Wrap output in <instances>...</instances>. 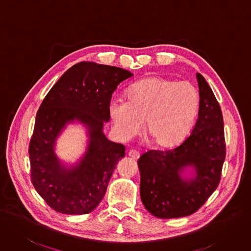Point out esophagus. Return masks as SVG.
<instances>
[{
    "instance_id": "esophagus-1",
    "label": "esophagus",
    "mask_w": 251,
    "mask_h": 251,
    "mask_svg": "<svg viewBox=\"0 0 251 251\" xmlns=\"http://www.w3.org/2000/svg\"><path fill=\"white\" fill-rule=\"evenodd\" d=\"M128 156L129 157H131L132 159H134V160H137L138 158H140V153H138L136 150H129L128 151Z\"/></svg>"
}]
</instances>
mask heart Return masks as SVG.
Masks as SVG:
<instances>
[{"label":"heart","instance_id":"b5f03b06","mask_svg":"<svg viewBox=\"0 0 251 251\" xmlns=\"http://www.w3.org/2000/svg\"><path fill=\"white\" fill-rule=\"evenodd\" d=\"M200 106L198 89L189 81L150 76L127 91V100L113 99L109 115L115 132L127 141L146 130L160 148L179 144L187 135Z\"/></svg>","mask_w":251,"mask_h":251}]
</instances>
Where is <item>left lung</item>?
Segmentation results:
<instances>
[{
  "instance_id": "8db88e82",
  "label": "left lung",
  "mask_w": 251,
  "mask_h": 251,
  "mask_svg": "<svg viewBox=\"0 0 251 251\" xmlns=\"http://www.w3.org/2000/svg\"><path fill=\"white\" fill-rule=\"evenodd\" d=\"M199 117L192 132L168 151L151 150L137 160L141 199L158 218L193 214L217 188L226 158L224 119L207 80L197 73Z\"/></svg>"
}]
</instances>
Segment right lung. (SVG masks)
Listing matches in <instances>:
<instances>
[{
    "instance_id": "1",
    "label": "right lung",
    "mask_w": 251,
    "mask_h": 251,
    "mask_svg": "<svg viewBox=\"0 0 251 251\" xmlns=\"http://www.w3.org/2000/svg\"><path fill=\"white\" fill-rule=\"evenodd\" d=\"M133 74L119 67L80 62L69 68L48 93L36 116L29 154L32 182L48 205L57 212L82 215L103 199L125 147L108 141L114 91ZM86 129V150L76 162L66 163L56 154V142L68 125Z\"/></svg>"
}]
</instances>
